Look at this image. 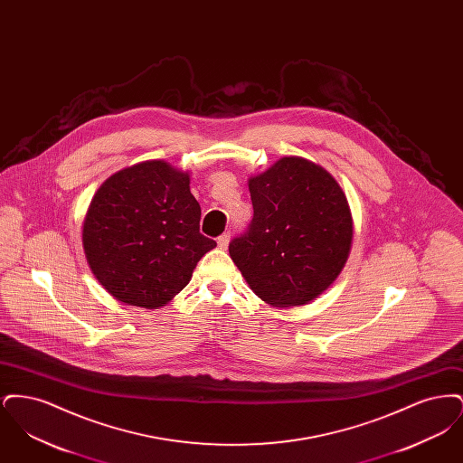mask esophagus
<instances>
[{"label":"esophagus","mask_w":463,"mask_h":463,"mask_svg":"<svg viewBox=\"0 0 463 463\" xmlns=\"http://www.w3.org/2000/svg\"><path fill=\"white\" fill-rule=\"evenodd\" d=\"M229 241H231V232H223L221 238L217 240V242H219V248H221V250H225V248L229 246Z\"/></svg>","instance_id":"1"}]
</instances>
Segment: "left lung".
I'll return each mask as SVG.
<instances>
[{
  "label": "left lung",
  "mask_w": 463,
  "mask_h": 463,
  "mask_svg": "<svg viewBox=\"0 0 463 463\" xmlns=\"http://www.w3.org/2000/svg\"><path fill=\"white\" fill-rule=\"evenodd\" d=\"M253 219L229 244L248 287L276 307L304 306L338 278L353 244V215L319 165L287 156L248 182Z\"/></svg>",
  "instance_id": "obj_1"
}]
</instances>
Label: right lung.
Returning a JSON list of instances; mask_svg holds the SVG:
<instances>
[{"instance_id": "1", "label": "right lung", "mask_w": 463, "mask_h": 463, "mask_svg": "<svg viewBox=\"0 0 463 463\" xmlns=\"http://www.w3.org/2000/svg\"><path fill=\"white\" fill-rule=\"evenodd\" d=\"M191 178L153 159L119 170L95 193L83 248L97 281L135 307L168 304L217 242L199 232L201 206Z\"/></svg>"}]
</instances>
